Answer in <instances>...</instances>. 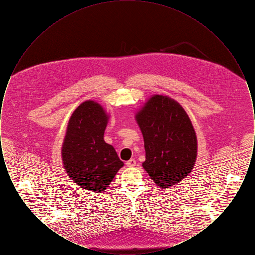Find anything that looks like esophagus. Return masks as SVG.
<instances>
[{
  "instance_id": "34e87169",
  "label": "esophagus",
  "mask_w": 255,
  "mask_h": 255,
  "mask_svg": "<svg viewBox=\"0 0 255 255\" xmlns=\"http://www.w3.org/2000/svg\"><path fill=\"white\" fill-rule=\"evenodd\" d=\"M135 164H136V160L133 159V158L129 159V160L126 162V165H127L128 167H133V166H135Z\"/></svg>"
}]
</instances>
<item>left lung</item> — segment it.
Masks as SVG:
<instances>
[{
    "mask_svg": "<svg viewBox=\"0 0 255 255\" xmlns=\"http://www.w3.org/2000/svg\"><path fill=\"white\" fill-rule=\"evenodd\" d=\"M135 121L144 140L142 167L158 187H171L191 173L197 158V136L179 102L155 95L137 111Z\"/></svg>",
    "mask_w": 255,
    "mask_h": 255,
    "instance_id": "left-lung-1",
    "label": "left lung"
}]
</instances>
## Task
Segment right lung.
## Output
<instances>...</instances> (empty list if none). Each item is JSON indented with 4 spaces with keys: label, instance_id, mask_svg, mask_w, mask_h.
<instances>
[{
    "label": "right lung",
    "instance_id": "obj_1",
    "mask_svg": "<svg viewBox=\"0 0 255 255\" xmlns=\"http://www.w3.org/2000/svg\"><path fill=\"white\" fill-rule=\"evenodd\" d=\"M109 115L96 101L81 103L67 126L61 156L74 184L96 193L104 191L124 165L115 148L105 142Z\"/></svg>",
    "mask_w": 255,
    "mask_h": 255
}]
</instances>
